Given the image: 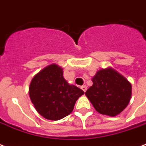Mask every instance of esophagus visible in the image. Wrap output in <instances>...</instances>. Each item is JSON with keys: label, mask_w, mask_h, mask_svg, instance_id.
I'll use <instances>...</instances> for the list:
<instances>
[{"label": "esophagus", "mask_w": 146, "mask_h": 146, "mask_svg": "<svg viewBox=\"0 0 146 146\" xmlns=\"http://www.w3.org/2000/svg\"><path fill=\"white\" fill-rule=\"evenodd\" d=\"M81 89H82V91L84 92H86V90H87V86H81Z\"/></svg>", "instance_id": "1"}]
</instances>
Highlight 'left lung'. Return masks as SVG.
Returning <instances> with one entry per match:
<instances>
[{
    "mask_svg": "<svg viewBox=\"0 0 146 146\" xmlns=\"http://www.w3.org/2000/svg\"><path fill=\"white\" fill-rule=\"evenodd\" d=\"M93 84L86 92L98 113L115 117L129 104L132 95L131 83L111 67L100 70L92 78Z\"/></svg>",
    "mask_w": 146,
    "mask_h": 146,
    "instance_id": "left-lung-1",
    "label": "left lung"
}]
</instances>
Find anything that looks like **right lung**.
I'll return each mask as SVG.
<instances>
[{"label":"right lung","instance_id":"1","mask_svg":"<svg viewBox=\"0 0 146 146\" xmlns=\"http://www.w3.org/2000/svg\"><path fill=\"white\" fill-rule=\"evenodd\" d=\"M29 94L38 113L50 120H58L73 111L76 102L84 94L82 89L70 85L63 69L53 64L33 77Z\"/></svg>","mask_w":146,"mask_h":146}]
</instances>
